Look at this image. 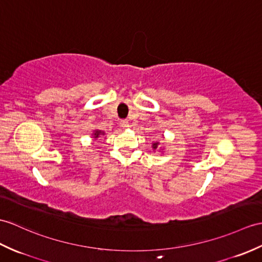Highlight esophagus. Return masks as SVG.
Returning a JSON list of instances; mask_svg holds the SVG:
<instances>
[{
  "mask_svg": "<svg viewBox=\"0 0 262 262\" xmlns=\"http://www.w3.org/2000/svg\"><path fill=\"white\" fill-rule=\"evenodd\" d=\"M120 125H121V127H124V128H127V127H129L128 120H126V119L121 120V121H120Z\"/></svg>",
  "mask_w": 262,
  "mask_h": 262,
  "instance_id": "obj_1",
  "label": "esophagus"
}]
</instances>
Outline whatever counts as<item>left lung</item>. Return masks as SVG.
<instances>
[{
	"label": "left lung",
	"mask_w": 262,
	"mask_h": 262,
	"mask_svg": "<svg viewBox=\"0 0 262 262\" xmlns=\"http://www.w3.org/2000/svg\"><path fill=\"white\" fill-rule=\"evenodd\" d=\"M153 148H154V149H155V148H157V143L153 144Z\"/></svg>",
	"instance_id": "left-lung-1"
}]
</instances>
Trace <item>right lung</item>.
I'll return each instance as SVG.
<instances>
[{
  "instance_id": "1",
  "label": "right lung",
  "mask_w": 262,
  "mask_h": 262,
  "mask_svg": "<svg viewBox=\"0 0 262 262\" xmlns=\"http://www.w3.org/2000/svg\"><path fill=\"white\" fill-rule=\"evenodd\" d=\"M101 134H103L101 130H96V132H95V134H94V135H95V138H98V137H99V135H101Z\"/></svg>"
}]
</instances>
